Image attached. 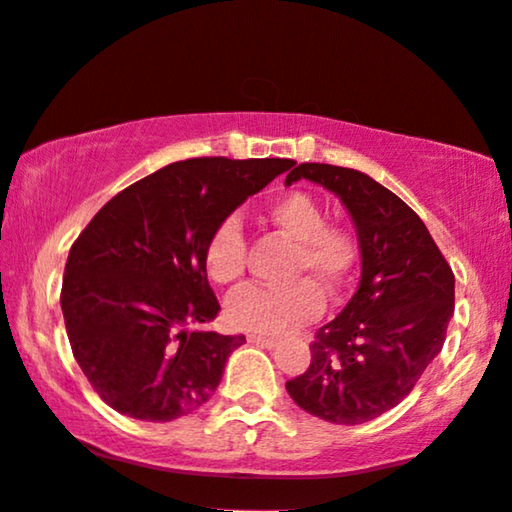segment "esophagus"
I'll return each instance as SVG.
<instances>
[{
    "label": "esophagus",
    "mask_w": 512,
    "mask_h": 512,
    "mask_svg": "<svg viewBox=\"0 0 512 512\" xmlns=\"http://www.w3.org/2000/svg\"><path fill=\"white\" fill-rule=\"evenodd\" d=\"M248 342L250 344H257V346H267V349H271L276 342L271 337H264V335H248Z\"/></svg>",
    "instance_id": "obj_1"
}]
</instances>
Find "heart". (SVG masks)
Masks as SVG:
<instances>
[{"label": "heart", "mask_w": 512, "mask_h": 512, "mask_svg": "<svg viewBox=\"0 0 512 512\" xmlns=\"http://www.w3.org/2000/svg\"><path fill=\"white\" fill-rule=\"evenodd\" d=\"M262 220L292 241L288 278H306L285 288L238 290L227 302L231 327L260 335H276L304 325L320 313V292H335L356 262V243L349 231L325 222L320 203L306 192H283L264 203ZM203 269L222 288L236 285L245 271V238L236 217L217 222L203 243Z\"/></svg>", "instance_id": "heart-1"}]
</instances>
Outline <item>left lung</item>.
I'll return each instance as SVG.
<instances>
[{
  "label": "left lung",
  "mask_w": 512,
  "mask_h": 512,
  "mask_svg": "<svg viewBox=\"0 0 512 512\" xmlns=\"http://www.w3.org/2000/svg\"><path fill=\"white\" fill-rule=\"evenodd\" d=\"M302 177L349 208L360 281L344 311L316 332L311 365L285 388L313 417L365 424L410 395L440 353L454 313V274L421 217L370 175L299 163L285 185Z\"/></svg>",
  "instance_id": "8db88e82"
}]
</instances>
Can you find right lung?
<instances>
[{
	"label": "right lung",
	"mask_w": 512,
	"mask_h": 512,
	"mask_svg": "<svg viewBox=\"0 0 512 512\" xmlns=\"http://www.w3.org/2000/svg\"><path fill=\"white\" fill-rule=\"evenodd\" d=\"M292 159L201 156L170 163L102 206L67 255L60 309L93 391L126 417L199 410L245 342L199 330L220 311L203 243Z\"/></svg>",
	"instance_id": "right-lung-1"
}]
</instances>
